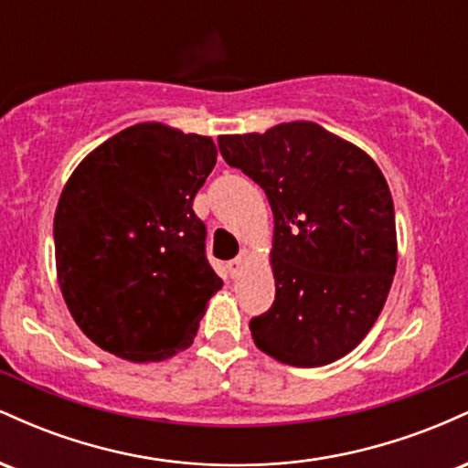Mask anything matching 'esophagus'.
<instances>
[{
  "mask_svg": "<svg viewBox=\"0 0 468 468\" xmlns=\"http://www.w3.org/2000/svg\"><path fill=\"white\" fill-rule=\"evenodd\" d=\"M249 260H250V252L244 249V250L239 252L238 257H235V260H230V261H229V271H230V275L238 277L239 272H241V268L246 266V261H249Z\"/></svg>",
  "mask_w": 468,
  "mask_h": 468,
  "instance_id": "obj_1",
  "label": "esophagus"
}]
</instances>
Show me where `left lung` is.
Here are the masks:
<instances>
[{"label": "left lung", "mask_w": 468, "mask_h": 468, "mask_svg": "<svg viewBox=\"0 0 468 468\" xmlns=\"http://www.w3.org/2000/svg\"><path fill=\"white\" fill-rule=\"evenodd\" d=\"M218 147L264 189L275 222V303L250 321L252 341L292 367L338 361L372 330L399 264L383 171L313 121L224 133Z\"/></svg>", "instance_id": "8db88e82"}]
</instances>
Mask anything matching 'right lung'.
Instances as JSON below:
<instances>
[{"mask_svg": "<svg viewBox=\"0 0 468 468\" xmlns=\"http://www.w3.org/2000/svg\"><path fill=\"white\" fill-rule=\"evenodd\" d=\"M218 163L208 136L138 122L72 171L55 211L63 299L85 336L130 363L191 347L222 288L193 197Z\"/></svg>", "mask_w": 468, "mask_h": 468, "instance_id": "add662e5", "label": "right lung"}]
</instances>
